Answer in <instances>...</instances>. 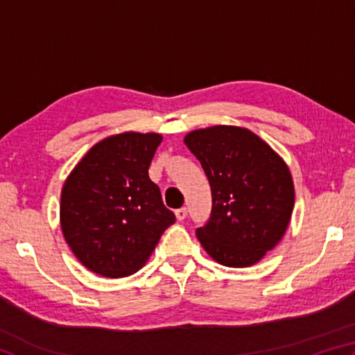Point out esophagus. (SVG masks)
Returning <instances> with one entry per match:
<instances>
[{"label": "esophagus", "instance_id": "1", "mask_svg": "<svg viewBox=\"0 0 355 355\" xmlns=\"http://www.w3.org/2000/svg\"><path fill=\"white\" fill-rule=\"evenodd\" d=\"M175 216H177L178 220H184L186 216H188V209H186L184 207L178 208V209H175Z\"/></svg>", "mask_w": 355, "mask_h": 355}]
</instances>
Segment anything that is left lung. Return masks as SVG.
<instances>
[{"mask_svg":"<svg viewBox=\"0 0 355 355\" xmlns=\"http://www.w3.org/2000/svg\"><path fill=\"white\" fill-rule=\"evenodd\" d=\"M186 147L211 186V214L197 228L216 261L245 268L275 248L294 207V186L284 159L257 135L238 127L196 130Z\"/></svg>","mask_w":355,"mask_h":355,"instance_id":"obj_1","label":"left lung"}]
</instances>
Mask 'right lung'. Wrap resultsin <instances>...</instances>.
I'll return each instance as SVG.
<instances>
[{
	"mask_svg": "<svg viewBox=\"0 0 355 355\" xmlns=\"http://www.w3.org/2000/svg\"><path fill=\"white\" fill-rule=\"evenodd\" d=\"M161 139L155 133L107 137L89 150L65 182L64 238L92 272L111 279L135 274L175 222L148 177Z\"/></svg>",
	"mask_w": 355,
	"mask_h": 355,
	"instance_id": "add662e5",
	"label": "right lung"
}]
</instances>
